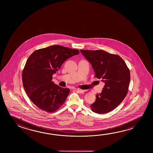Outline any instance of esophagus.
<instances>
[{"instance_id":"obj_1","label":"esophagus","mask_w":153,"mask_h":153,"mask_svg":"<svg viewBox=\"0 0 153 153\" xmlns=\"http://www.w3.org/2000/svg\"><path fill=\"white\" fill-rule=\"evenodd\" d=\"M76 91L78 92V93H79V94H82V93H84V90H81V89H79V88H78V89H76Z\"/></svg>"}]
</instances>
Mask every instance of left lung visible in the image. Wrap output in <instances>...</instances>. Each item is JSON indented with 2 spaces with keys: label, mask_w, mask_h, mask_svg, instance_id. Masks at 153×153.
<instances>
[{
  "label": "left lung",
  "mask_w": 153,
  "mask_h": 153,
  "mask_svg": "<svg viewBox=\"0 0 153 153\" xmlns=\"http://www.w3.org/2000/svg\"><path fill=\"white\" fill-rule=\"evenodd\" d=\"M81 53L91 63L95 76L105 82L96 101L90 105L92 111L105 114L113 111L126 97L130 81V70L117 55L103 50H81Z\"/></svg>",
  "instance_id": "1"
}]
</instances>
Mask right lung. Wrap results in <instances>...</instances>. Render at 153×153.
<instances>
[{"mask_svg": "<svg viewBox=\"0 0 153 153\" xmlns=\"http://www.w3.org/2000/svg\"><path fill=\"white\" fill-rule=\"evenodd\" d=\"M79 53L76 49L52 45L36 50L29 56L22 71L23 88L39 109L52 113L65 103L70 90L56 85L52 75L67 59Z\"/></svg>", "mask_w": 153, "mask_h": 153, "instance_id": "add662e5", "label": "right lung"}]
</instances>
